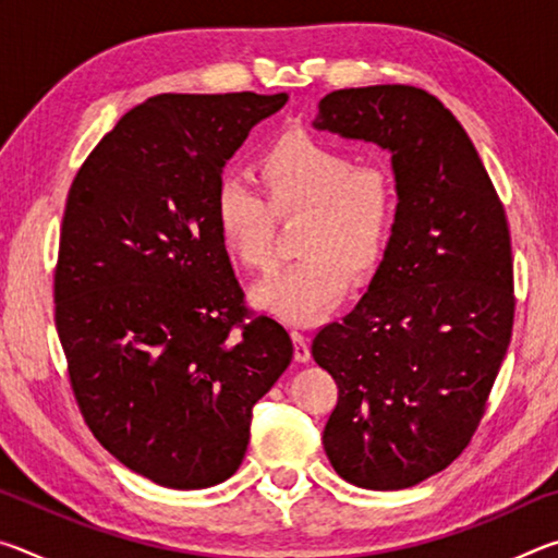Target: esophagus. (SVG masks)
Instances as JSON below:
<instances>
[{"mask_svg":"<svg viewBox=\"0 0 558 558\" xmlns=\"http://www.w3.org/2000/svg\"><path fill=\"white\" fill-rule=\"evenodd\" d=\"M290 337H292V347H295V362L298 364H305V362H310V344H307V339H305V335H300V332H290Z\"/></svg>","mask_w":558,"mask_h":558,"instance_id":"esophagus-1","label":"esophagus"}]
</instances>
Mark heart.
Masks as SVG:
<instances>
[{"label": "heart", "mask_w": 558, "mask_h": 558, "mask_svg": "<svg viewBox=\"0 0 558 558\" xmlns=\"http://www.w3.org/2000/svg\"><path fill=\"white\" fill-rule=\"evenodd\" d=\"M256 174L266 201L233 179L216 189V235L239 266L263 272L276 251V216L305 214L298 241L305 258L253 286L251 302L280 323H323L342 305L347 270L372 276L389 251L401 211L393 169L356 162L347 147L292 130L258 157Z\"/></svg>", "instance_id": "b5f03b06"}]
</instances>
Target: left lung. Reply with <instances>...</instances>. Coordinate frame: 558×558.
<instances>
[{
	"label": "left lung",
	"instance_id": "1",
	"mask_svg": "<svg viewBox=\"0 0 558 558\" xmlns=\"http://www.w3.org/2000/svg\"><path fill=\"white\" fill-rule=\"evenodd\" d=\"M317 130L391 153L401 211L366 295L313 339L339 399L323 446L339 477L405 489L475 433L514 323L507 216L468 132L413 86L335 90Z\"/></svg>",
	"mask_w": 558,
	"mask_h": 558
}]
</instances>
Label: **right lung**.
<instances>
[{"label": "right lung", "mask_w": 558, "mask_h": 558, "mask_svg": "<svg viewBox=\"0 0 558 558\" xmlns=\"http://www.w3.org/2000/svg\"><path fill=\"white\" fill-rule=\"evenodd\" d=\"M286 102L155 96L71 184L53 300L75 401L112 458L162 487L229 480L292 359L276 319L248 317L214 226L226 162Z\"/></svg>", "instance_id": "obj_1"}]
</instances>
